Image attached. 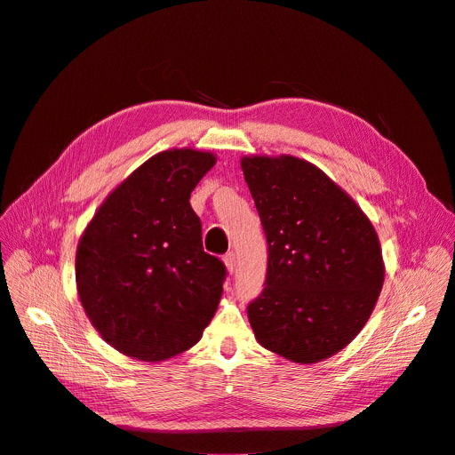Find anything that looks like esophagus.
<instances>
[{"instance_id": "1", "label": "esophagus", "mask_w": 455, "mask_h": 455, "mask_svg": "<svg viewBox=\"0 0 455 455\" xmlns=\"http://www.w3.org/2000/svg\"><path fill=\"white\" fill-rule=\"evenodd\" d=\"M223 261H225V266H227L228 273H232V271L235 269V254H234V252H227V254L223 256Z\"/></svg>"}]
</instances>
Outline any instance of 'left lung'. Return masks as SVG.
I'll return each instance as SVG.
<instances>
[{
    "instance_id": "1",
    "label": "left lung",
    "mask_w": 455,
    "mask_h": 455,
    "mask_svg": "<svg viewBox=\"0 0 455 455\" xmlns=\"http://www.w3.org/2000/svg\"><path fill=\"white\" fill-rule=\"evenodd\" d=\"M267 240L266 288L249 307L256 341L293 363L345 348L384 285L378 234L317 165L291 155L243 156Z\"/></svg>"
}]
</instances>
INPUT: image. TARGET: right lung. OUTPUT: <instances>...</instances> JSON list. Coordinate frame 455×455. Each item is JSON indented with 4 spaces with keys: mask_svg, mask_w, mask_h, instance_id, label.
Wrapping results in <instances>:
<instances>
[{
    "mask_svg": "<svg viewBox=\"0 0 455 455\" xmlns=\"http://www.w3.org/2000/svg\"><path fill=\"white\" fill-rule=\"evenodd\" d=\"M215 155L170 149L132 172L95 212L76 256L92 326L122 354L162 362L194 347L218 309L225 264L203 249L189 196Z\"/></svg>",
    "mask_w": 455,
    "mask_h": 455,
    "instance_id": "obj_1",
    "label": "right lung"
}]
</instances>
